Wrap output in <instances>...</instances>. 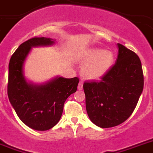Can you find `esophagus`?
Instances as JSON below:
<instances>
[{
	"mask_svg": "<svg viewBox=\"0 0 153 153\" xmlns=\"http://www.w3.org/2000/svg\"><path fill=\"white\" fill-rule=\"evenodd\" d=\"M78 89L79 90L83 89V81H79V84H78Z\"/></svg>",
	"mask_w": 153,
	"mask_h": 153,
	"instance_id": "1",
	"label": "esophagus"
}]
</instances>
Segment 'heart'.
<instances>
[{"mask_svg": "<svg viewBox=\"0 0 153 153\" xmlns=\"http://www.w3.org/2000/svg\"><path fill=\"white\" fill-rule=\"evenodd\" d=\"M83 61L87 62L83 70L84 74L88 78L97 79L110 69L114 62V56L110 51L94 49L86 53Z\"/></svg>", "mask_w": 153, "mask_h": 153, "instance_id": "heart-1", "label": "heart"}]
</instances>
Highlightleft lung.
I'll list each match as a JSON object with an SVG mask.
<instances>
[{
  "label": "left lung",
  "mask_w": 153,
  "mask_h": 153,
  "mask_svg": "<svg viewBox=\"0 0 153 153\" xmlns=\"http://www.w3.org/2000/svg\"><path fill=\"white\" fill-rule=\"evenodd\" d=\"M117 47L114 66L99 81L83 83L87 114L93 123L103 128L117 126L131 116L144 87L138 55L120 43Z\"/></svg>",
  "instance_id": "obj_1"
}]
</instances>
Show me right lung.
I'll list each match as a JSON object with an SVG mask.
<instances>
[{"instance_id": "add662e5", "label": "right lung", "mask_w": 153, "mask_h": 153, "mask_svg": "<svg viewBox=\"0 0 153 153\" xmlns=\"http://www.w3.org/2000/svg\"><path fill=\"white\" fill-rule=\"evenodd\" d=\"M53 39L34 37L19 45L9 62L7 96L17 115L27 126L46 131L56 125L68 97L76 91L78 77H56L43 85L28 83L23 75V64L32 47L49 45Z\"/></svg>"}]
</instances>
